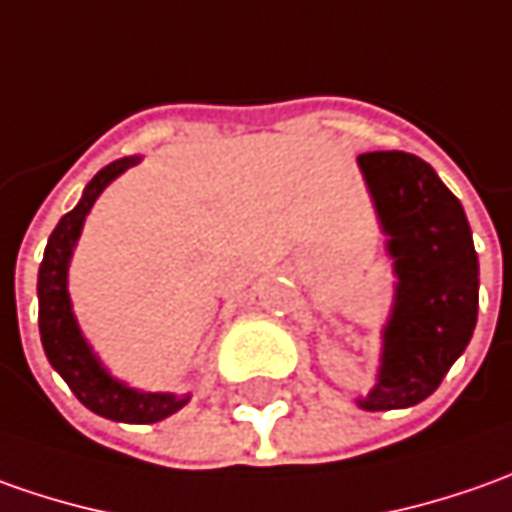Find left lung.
Segmentation results:
<instances>
[{"instance_id":"1","label":"left lung","mask_w":512,"mask_h":512,"mask_svg":"<svg viewBox=\"0 0 512 512\" xmlns=\"http://www.w3.org/2000/svg\"><path fill=\"white\" fill-rule=\"evenodd\" d=\"M360 167L399 277L379 382L360 408L394 411L431 397L470 343L479 260L462 203L422 158L399 150L362 152Z\"/></svg>"}]
</instances>
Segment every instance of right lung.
<instances>
[{"label":"right lung","mask_w":512,"mask_h":512,"mask_svg":"<svg viewBox=\"0 0 512 512\" xmlns=\"http://www.w3.org/2000/svg\"><path fill=\"white\" fill-rule=\"evenodd\" d=\"M138 164V158H121L98 172L96 178L84 189V198L73 212H67L53 235L47 240L45 260L39 266V331L42 345L50 365L62 374L70 391L79 397L84 408L93 414L107 416L115 422H158L175 411H181L189 397L175 394H141L133 388H124L121 382L104 374V368L90 354V348L81 337L76 317L70 311V294H67V263L73 255V246L79 240L84 215L93 209L96 198L107 189V184L121 172Z\"/></svg>","instance_id":"obj_1"}]
</instances>
